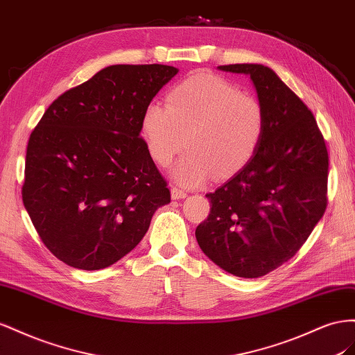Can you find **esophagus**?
Listing matches in <instances>:
<instances>
[{
    "mask_svg": "<svg viewBox=\"0 0 355 355\" xmlns=\"http://www.w3.org/2000/svg\"><path fill=\"white\" fill-rule=\"evenodd\" d=\"M187 196V193L184 190H181L178 187H172L171 189V198L172 199H184Z\"/></svg>",
    "mask_w": 355,
    "mask_h": 355,
    "instance_id": "1",
    "label": "esophagus"
}]
</instances>
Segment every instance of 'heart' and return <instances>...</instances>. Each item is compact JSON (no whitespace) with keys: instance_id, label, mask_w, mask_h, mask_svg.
<instances>
[{"instance_id":"b5f03b06","label":"heart","mask_w":355,"mask_h":355,"mask_svg":"<svg viewBox=\"0 0 355 355\" xmlns=\"http://www.w3.org/2000/svg\"><path fill=\"white\" fill-rule=\"evenodd\" d=\"M265 132V113L256 98L227 80L195 73L171 90L166 105L151 103L141 119V135L157 165L166 166L186 147L171 171L177 183L196 187L216 174L235 175L256 155Z\"/></svg>"}]
</instances>
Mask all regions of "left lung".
<instances>
[{
	"label": "left lung",
	"instance_id": "8db88e82",
	"mask_svg": "<svg viewBox=\"0 0 355 355\" xmlns=\"http://www.w3.org/2000/svg\"><path fill=\"white\" fill-rule=\"evenodd\" d=\"M218 69L250 76L265 132L248 164L207 195L209 216L195 235L223 270L259 278L295 256L326 211L327 148L309 108L275 71L261 64Z\"/></svg>",
	"mask_w": 355,
	"mask_h": 355
}]
</instances>
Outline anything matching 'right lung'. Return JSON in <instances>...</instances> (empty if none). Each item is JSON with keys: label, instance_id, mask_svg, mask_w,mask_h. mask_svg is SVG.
Returning a JSON list of instances; mask_svg holds the SVG:
<instances>
[{"label": "right lung", "instance_id": "obj_1", "mask_svg": "<svg viewBox=\"0 0 355 355\" xmlns=\"http://www.w3.org/2000/svg\"><path fill=\"white\" fill-rule=\"evenodd\" d=\"M177 73L160 64L107 67L55 99L33 130L24 205L44 245L68 266H111L171 202L139 132L146 107Z\"/></svg>", "mask_w": 355, "mask_h": 355}]
</instances>
